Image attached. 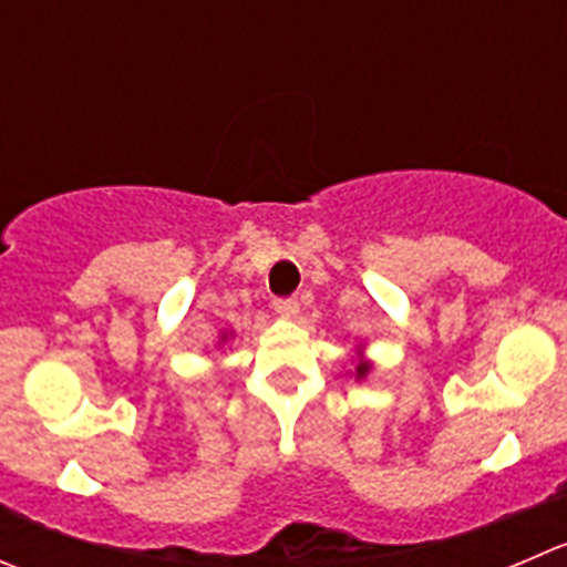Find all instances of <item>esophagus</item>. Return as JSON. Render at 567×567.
<instances>
[{
  "label": "esophagus",
  "mask_w": 567,
  "mask_h": 567,
  "mask_svg": "<svg viewBox=\"0 0 567 567\" xmlns=\"http://www.w3.org/2000/svg\"><path fill=\"white\" fill-rule=\"evenodd\" d=\"M274 310H277L279 316H285V318H293L296 312H299V299H293V296H285V299H274Z\"/></svg>",
  "instance_id": "34e87169"
}]
</instances>
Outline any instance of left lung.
Wrapping results in <instances>:
<instances>
[{"mask_svg":"<svg viewBox=\"0 0 567 567\" xmlns=\"http://www.w3.org/2000/svg\"><path fill=\"white\" fill-rule=\"evenodd\" d=\"M365 371H368V362H360V365H357V377H362Z\"/></svg>","mask_w":567,"mask_h":567,"instance_id":"8db88e82","label":"left lung"}]
</instances>
